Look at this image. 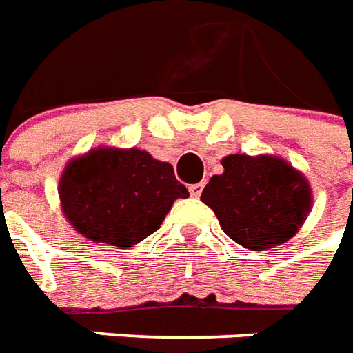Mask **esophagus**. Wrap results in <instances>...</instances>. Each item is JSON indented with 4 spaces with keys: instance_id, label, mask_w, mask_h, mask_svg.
<instances>
[{
    "instance_id": "esophagus-1",
    "label": "esophagus",
    "mask_w": 353,
    "mask_h": 353,
    "mask_svg": "<svg viewBox=\"0 0 353 353\" xmlns=\"http://www.w3.org/2000/svg\"><path fill=\"white\" fill-rule=\"evenodd\" d=\"M203 186H205V182H197V184H192V186H188L190 196H192V197L201 196V192H203Z\"/></svg>"
}]
</instances>
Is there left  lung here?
<instances>
[{
    "label": "left lung",
    "mask_w": 353,
    "mask_h": 353,
    "mask_svg": "<svg viewBox=\"0 0 353 353\" xmlns=\"http://www.w3.org/2000/svg\"><path fill=\"white\" fill-rule=\"evenodd\" d=\"M222 167L224 172L203 188L201 201L230 239L251 251H268L296 236L314 203L304 172L268 154H230Z\"/></svg>",
    "instance_id": "8db88e82"
}]
</instances>
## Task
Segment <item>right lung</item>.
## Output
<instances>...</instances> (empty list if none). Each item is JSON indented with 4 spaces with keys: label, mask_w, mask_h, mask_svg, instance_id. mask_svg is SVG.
<instances>
[{
    "label": "right lung",
    "mask_w": 353,
    "mask_h": 353,
    "mask_svg": "<svg viewBox=\"0 0 353 353\" xmlns=\"http://www.w3.org/2000/svg\"><path fill=\"white\" fill-rule=\"evenodd\" d=\"M190 197L172 165L141 148L99 146L70 159L59 181L62 214L77 234L129 249L152 236L176 199Z\"/></svg>",
    "instance_id": "1"
}]
</instances>
